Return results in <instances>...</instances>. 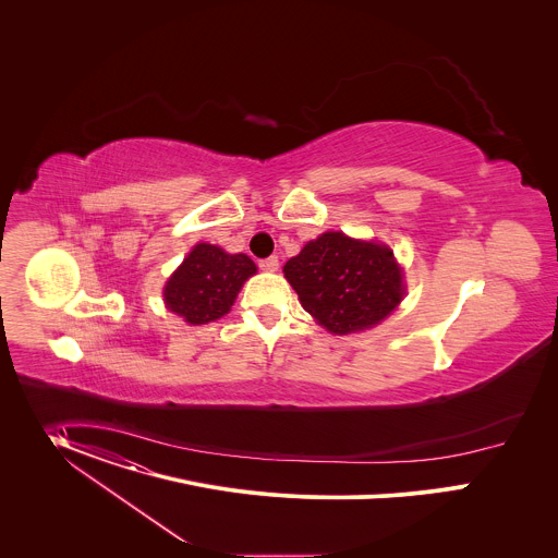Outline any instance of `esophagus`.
<instances>
[{
    "label": "esophagus",
    "instance_id": "esophagus-1",
    "mask_svg": "<svg viewBox=\"0 0 558 558\" xmlns=\"http://www.w3.org/2000/svg\"><path fill=\"white\" fill-rule=\"evenodd\" d=\"M257 264H259V268H262V270H266V272H275V270L279 268V259H277V255L264 257V259H259Z\"/></svg>",
    "mask_w": 558,
    "mask_h": 558
}]
</instances>
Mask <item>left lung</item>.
Returning <instances> with one entry per match:
<instances>
[{
	"label": "left lung",
	"instance_id": "8db88e82",
	"mask_svg": "<svg viewBox=\"0 0 558 558\" xmlns=\"http://www.w3.org/2000/svg\"><path fill=\"white\" fill-rule=\"evenodd\" d=\"M283 272L305 312L335 335L372 328L403 299V277L393 251L339 232L307 242Z\"/></svg>",
	"mask_w": 558,
	"mask_h": 558
}]
</instances>
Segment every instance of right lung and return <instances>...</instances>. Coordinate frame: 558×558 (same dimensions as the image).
I'll list each match as a JSON object with an SVG mask.
<instances>
[{
  "mask_svg": "<svg viewBox=\"0 0 558 558\" xmlns=\"http://www.w3.org/2000/svg\"><path fill=\"white\" fill-rule=\"evenodd\" d=\"M255 270L248 255H230L215 244L202 242L171 275L162 296L169 312L189 324H208L232 310L242 283Z\"/></svg>",
  "mask_w": 558,
  "mask_h": 558,
  "instance_id": "add662e5",
  "label": "right lung"
}]
</instances>
